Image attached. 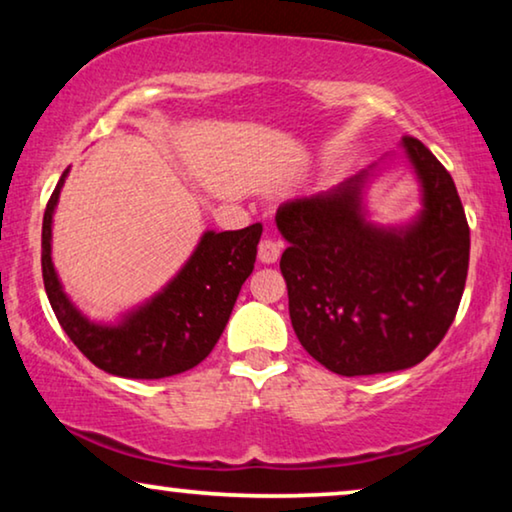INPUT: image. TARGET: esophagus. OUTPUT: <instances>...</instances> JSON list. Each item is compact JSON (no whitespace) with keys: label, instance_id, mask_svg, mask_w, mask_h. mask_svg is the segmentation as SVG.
<instances>
[{"label":"esophagus","instance_id":"1","mask_svg":"<svg viewBox=\"0 0 512 512\" xmlns=\"http://www.w3.org/2000/svg\"><path fill=\"white\" fill-rule=\"evenodd\" d=\"M277 258H279V244L275 240H270V237H265V240H261V244H258V261L265 265H272L277 263Z\"/></svg>","mask_w":512,"mask_h":512}]
</instances>
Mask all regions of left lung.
<instances>
[{"instance_id": "left-lung-1", "label": "left lung", "mask_w": 512, "mask_h": 512, "mask_svg": "<svg viewBox=\"0 0 512 512\" xmlns=\"http://www.w3.org/2000/svg\"><path fill=\"white\" fill-rule=\"evenodd\" d=\"M396 157L416 177L420 207L380 224L367 193ZM275 223L289 247L282 275L291 326L305 352L331 373H396L424 361L457 314L471 233L457 186L438 158L403 137L338 186L286 200Z\"/></svg>"}]
</instances>
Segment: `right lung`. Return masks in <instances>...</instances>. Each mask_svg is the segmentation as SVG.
I'll use <instances>...</instances> for the list:
<instances>
[{
  "label": "right lung",
  "instance_id": "1",
  "mask_svg": "<svg viewBox=\"0 0 512 512\" xmlns=\"http://www.w3.org/2000/svg\"><path fill=\"white\" fill-rule=\"evenodd\" d=\"M69 170L48 200L41 226V272L62 331L104 373L130 380L179 375L207 359L256 263L263 226L205 230L170 282L116 319H90L69 298L53 263V216Z\"/></svg>",
  "mask_w": 512,
  "mask_h": 512
}]
</instances>
